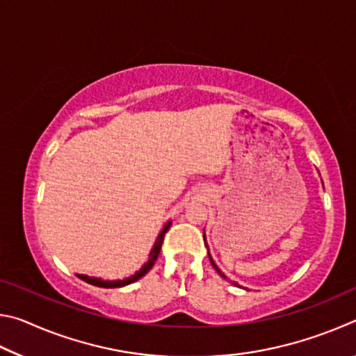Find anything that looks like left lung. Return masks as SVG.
I'll use <instances>...</instances> for the list:
<instances>
[{"label":"left lung","instance_id":"1","mask_svg":"<svg viewBox=\"0 0 356 356\" xmlns=\"http://www.w3.org/2000/svg\"><path fill=\"white\" fill-rule=\"evenodd\" d=\"M204 240H206V236H204ZM206 246H207V245H206ZM207 250H209V248H207ZM209 259H210V262H212V265H213V268L216 270V273H218L220 276H222V278H226V276H225V273H222V272H221V270H220L218 267H216V264L213 262V259H212V257H210V254H209Z\"/></svg>","mask_w":356,"mask_h":356}]
</instances>
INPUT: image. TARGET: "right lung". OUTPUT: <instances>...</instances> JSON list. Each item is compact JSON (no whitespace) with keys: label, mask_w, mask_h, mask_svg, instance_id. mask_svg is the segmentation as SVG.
I'll use <instances>...</instances> for the list:
<instances>
[{"label":"right lung","mask_w":356,"mask_h":356,"mask_svg":"<svg viewBox=\"0 0 356 356\" xmlns=\"http://www.w3.org/2000/svg\"><path fill=\"white\" fill-rule=\"evenodd\" d=\"M171 226V221H168L166 225L161 229V232L159 234V237H156L155 243H154V248L150 250V254H149V261L143 265L140 272H136L134 276H130V278H125V280H116V281H104L100 278H94V276H88V275H76L78 278L89 282V284L92 286H97V287H105V289H114V287H124L127 284H131V282L138 281L140 278H143L144 275H146L150 268L154 267V264L156 261V257L160 254V250H161V243H163V238H165V234L168 232V229Z\"/></svg>","instance_id":"right-lung-1"}]
</instances>
